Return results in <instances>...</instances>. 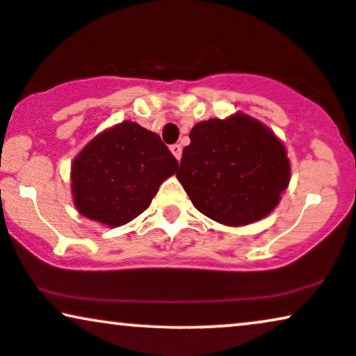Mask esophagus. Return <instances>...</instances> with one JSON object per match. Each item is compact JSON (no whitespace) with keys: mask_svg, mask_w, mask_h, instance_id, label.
I'll use <instances>...</instances> for the list:
<instances>
[{"mask_svg":"<svg viewBox=\"0 0 356 356\" xmlns=\"http://www.w3.org/2000/svg\"><path fill=\"white\" fill-rule=\"evenodd\" d=\"M170 152H172L175 159L181 161V156H182V147H181V145H172V146H170Z\"/></svg>","mask_w":356,"mask_h":356,"instance_id":"1","label":"esophagus"}]
</instances>
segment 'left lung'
I'll list each match as a JSON object with an SVG mask.
<instances>
[{
  "label": "left lung",
  "instance_id": "left-lung-1",
  "mask_svg": "<svg viewBox=\"0 0 356 356\" xmlns=\"http://www.w3.org/2000/svg\"><path fill=\"white\" fill-rule=\"evenodd\" d=\"M175 177L193 207L227 227L268 217L291 181L286 146L271 128L236 111L192 128Z\"/></svg>",
  "mask_w": 356,
  "mask_h": 356
}]
</instances>
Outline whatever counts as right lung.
Masks as SVG:
<instances>
[{"instance_id":"1","label":"right lung","mask_w":356,"mask_h":356,"mask_svg":"<svg viewBox=\"0 0 356 356\" xmlns=\"http://www.w3.org/2000/svg\"><path fill=\"white\" fill-rule=\"evenodd\" d=\"M179 163L161 138L126 120L97 134L70 165L80 215L116 228L141 215Z\"/></svg>"}]
</instances>
